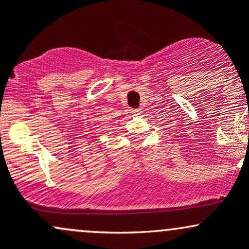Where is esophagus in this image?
<instances>
[{
	"label": "esophagus",
	"mask_w": 249,
	"mask_h": 249,
	"mask_svg": "<svg viewBox=\"0 0 249 249\" xmlns=\"http://www.w3.org/2000/svg\"><path fill=\"white\" fill-rule=\"evenodd\" d=\"M132 113L134 116H138L139 113H141V108H133L132 110Z\"/></svg>",
	"instance_id": "34e87169"
}]
</instances>
